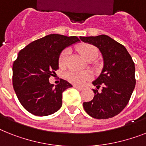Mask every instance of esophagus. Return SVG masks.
<instances>
[{
	"label": "esophagus",
	"mask_w": 146,
	"mask_h": 146,
	"mask_svg": "<svg viewBox=\"0 0 146 146\" xmlns=\"http://www.w3.org/2000/svg\"><path fill=\"white\" fill-rule=\"evenodd\" d=\"M74 88H76V89L79 90V91H82V90L84 89V88L79 87V86H76V85H74Z\"/></svg>",
	"instance_id": "34e87169"
}]
</instances>
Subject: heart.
<instances>
[{
  "mask_svg": "<svg viewBox=\"0 0 146 146\" xmlns=\"http://www.w3.org/2000/svg\"><path fill=\"white\" fill-rule=\"evenodd\" d=\"M79 52L82 56L88 61H93L98 56L99 51L98 48L94 45L89 43H84L79 47ZM69 54V50L65 49L63 51L59 56L58 63L61 67H64L67 64V58ZM66 78L70 82L78 85H82L86 83L91 79L92 75L89 72H76V71H69L66 73Z\"/></svg>",
  "mask_w": 146,
  "mask_h": 146,
  "instance_id": "obj_1",
  "label": "heart"
}]
</instances>
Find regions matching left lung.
<instances>
[{
  "label": "left lung",
  "instance_id": "obj_1",
  "mask_svg": "<svg viewBox=\"0 0 146 146\" xmlns=\"http://www.w3.org/2000/svg\"><path fill=\"white\" fill-rule=\"evenodd\" d=\"M82 41L98 47L104 59L100 76L92 82L101 92L93 89L92 100L84 102L83 107L97 119L112 118L127 105L136 85L135 65L126 48L107 35L80 36Z\"/></svg>",
  "mask_w": 146,
  "mask_h": 146
}]
</instances>
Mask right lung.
I'll return each mask as SVG.
<instances>
[{
	"label": "right lung",
	"instance_id": "add662e5",
	"mask_svg": "<svg viewBox=\"0 0 146 146\" xmlns=\"http://www.w3.org/2000/svg\"><path fill=\"white\" fill-rule=\"evenodd\" d=\"M76 36L49 34L20 51L13 65V85L18 99L34 115L53 114L62 106V93L73 87L64 79L55 85L48 79L58 69L59 56L65 48L79 42Z\"/></svg>",
	"mask_w": 146,
	"mask_h": 146
}]
</instances>
